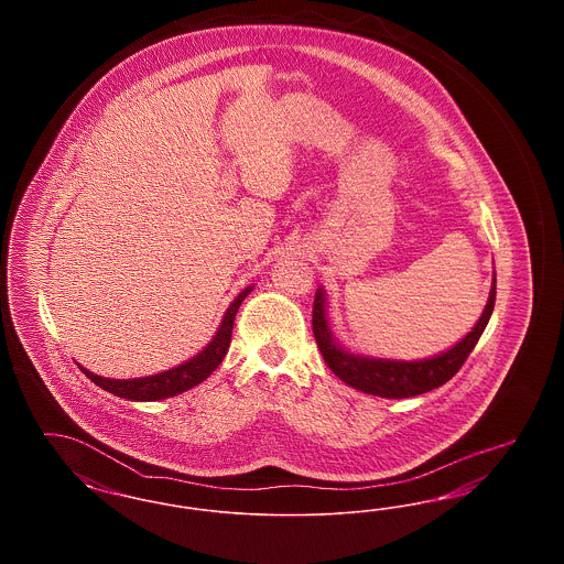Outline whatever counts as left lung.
Listing matches in <instances>:
<instances>
[{
  "mask_svg": "<svg viewBox=\"0 0 564 564\" xmlns=\"http://www.w3.org/2000/svg\"><path fill=\"white\" fill-rule=\"evenodd\" d=\"M495 294H497V281L492 279L488 304L476 327L453 349L423 361H389V359L359 357L338 347L327 327L325 297L322 290L315 294V302H313V334H315L317 347L322 350L323 361L329 366L334 375L352 389L378 395V398H387V400L414 398L442 387L460 370L469 352L478 345L484 327L488 325L495 308Z\"/></svg>",
  "mask_w": 564,
  "mask_h": 564,
  "instance_id": "obj_1",
  "label": "left lung"
}]
</instances>
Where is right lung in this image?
I'll list each match as a JSON object with an SVG mask.
<instances>
[{
  "label": "right lung",
  "mask_w": 564,
  "mask_h": 564,
  "mask_svg": "<svg viewBox=\"0 0 564 564\" xmlns=\"http://www.w3.org/2000/svg\"><path fill=\"white\" fill-rule=\"evenodd\" d=\"M251 292V288L242 290L241 294L235 297V302L228 306L224 322L219 325L214 340L200 350L196 357L188 359L186 364L166 370L161 375L145 376V378H131V380H113V378H104V376L93 375L88 370L82 372L88 376L97 387L106 389L109 393L124 398V400H134V402H156L164 398H173L177 393H184L192 387H196L198 382H203L207 376L214 372L215 368L221 364V359L226 357V350L230 347V336H232V325L237 311L241 306L242 300Z\"/></svg>",
  "instance_id": "right-lung-1"
}]
</instances>
